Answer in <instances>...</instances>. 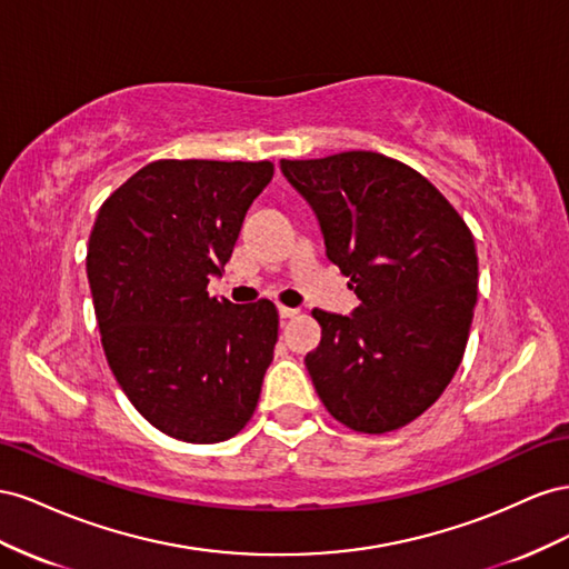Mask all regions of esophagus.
<instances>
[{"label": "esophagus", "instance_id": "34e87169", "mask_svg": "<svg viewBox=\"0 0 569 569\" xmlns=\"http://www.w3.org/2000/svg\"><path fill=\"white\" fill-rule=\"evenodd\" d=\"M279 315H281V319H293L296 315H298V310H293V307H279Z\"/></svg>", "mask_w": 569, "mask_h": 569}]
</instances>
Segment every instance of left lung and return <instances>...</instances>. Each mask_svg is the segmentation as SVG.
<instances>
[{
    "mask_svg": "<svg viewBox=\"0 0 569 569\" xmlns=\"http://www.w3.org/2000/svg\"><path fill=\"white\" fill-rule=\"evenodd\" d=\"M319 219L327 257L360 307L315 310L321 343L305 365L323 408L360 433L410 425L441 398L472 327V231L419 171L379 152L281 159Z\"/></svg>",
    "mask_w": 569,
    "mask_h": 569,
    "instance_id": "1",
    "label": "left lung"
}]
</instances>
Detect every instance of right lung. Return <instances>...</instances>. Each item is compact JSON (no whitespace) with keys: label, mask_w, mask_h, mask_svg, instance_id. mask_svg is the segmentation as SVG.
Listing matches in <instances>:
<instances>
[{"label":"right lung","mask_w":569,"mask_h":569,"mask_svg":"<svg viewBox=\"0 0 569 569\" xmlns=\"http://www.w3.org/2000/svg\"><path fill=\"white\" fill-rule=\"evenodd\" d=\"M271 161L159 159L113 190L88 242L107 362L161 433L219 443L248 425L279 338L271 300L209 298Z\"/></svg>","instance_id":"obj_1"}]
</instances>
